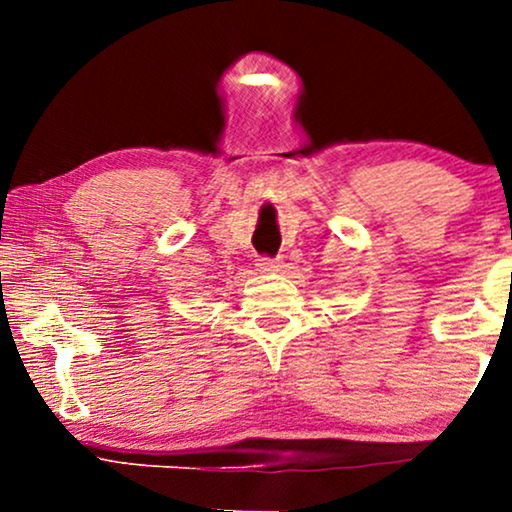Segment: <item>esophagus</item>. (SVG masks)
Here are the masks:
<instances>
[{
    "mask_svg": "<svg viewBox=\"0 0 512 512\" xmlns=\"http://www.w3.org/2000/svg\"><path fill=\"white\" fill-rule=\"evenodd\" d=\"M258 270L261 272H275V270H279V261L277 258H270V256H261L258 258Z\"/></svg>",
    "mask_w": 512,
    "mask_h": 512,
    "instance_id": "obj_1",
    "label": "esophagus"
}]
</instances>
